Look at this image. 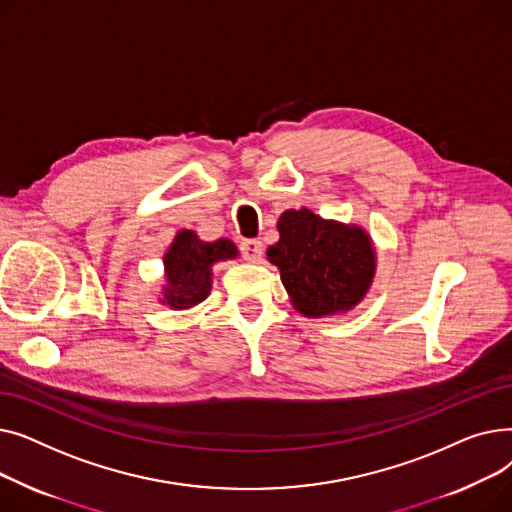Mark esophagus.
I'll use <instances>...</instances> for the list:
<instances>
[{"label": "esophagus", "mask_w": 512, "mask_h": 512, "mask_svg": "<svg viewBox=\"0 0 512 512\" xmlns=\"http://www.w3.org/2000/svg\"><path fill=\"white\" fill-rule=\"evenodd\" d=\"M240 253H242V257H245L247 261H253V263H257L259 259H261V255H263V245H261V240H242L240 242Z\"/></svg>", "instance_id": "obj_1"}]
</instances>
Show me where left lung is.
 Segmentation results:
<instances>
[{
  "label": "left lung",
  "mask_w": 512,
  "mask_h": 512,
  "mask_svg": "<svg viewBox=\"0 0 512 512\" xmlns=\"http://www.w3.org/2000/svg\"><path fill=\"white\" fill-rule=\"evenodd\" d=\"M278 232L267 259L301 315L317 319L361 303L375 276V249L361 226L324 220L303 207L284 211Z\"/></svg>",
  "instance_id": "left-lung-1"
}]
</instances>
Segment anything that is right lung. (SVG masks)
Returning <instances> with one entry per match:
<instances>
[{
  "label": "right lung",
  "mask_w": 512,
  "mask_h": 512,
  "mask_svg": "<svg viewBox=\"0 0 512 512\" xmlns=\"http://www.w3.org/2000/svg\"><path fill=\"white\" fill-rule=\"evenodd\" d=\"M236 255V245L228 238L203 242L193 230H180L164 255L166 286L161 303L178 311L199 305L211 290V265Z\"/></svg>",
  "instance_id": "add662e5"
}]
</instances>
